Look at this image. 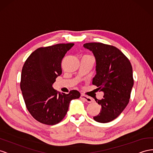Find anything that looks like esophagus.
<instances>
[{"label": "esophagus", "mask_w": 153, "mask_h": 153, "mask_svg": "<svg viewBox=\"0 0 153 153\" xmlns=\"http://www.w3.org/2000/svg\"><path fill=\"white\" fill-rule=\"evenodd\" d=\"M80 98L82 99V100H83L84 101H85L86 102H88V103H91V102H92V101H93L91 98L85 96V95H84V94H81Z\"/></svg>", "instance_id": "obj_1"}]
</instances>
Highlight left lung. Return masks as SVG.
<instances>
[{
    "label": "left lung",
    "mask_w": 153,
    "mask_h": 153,
    "mask_svg": "<svg viewBox=\"0 0 153 153\" xmlns=\"http://www.w3.org/2000/svg\"><path fill=\"white\" fill-rule=\"evenodd\" d=\"M96 59L97 74L93 84L104 95L96 102L102 107L94 117L95 121L107 123L117 118L127 105L134 84L133 68L129 60L116 47L100 42L84 44Z\"/></svg>",
    "instance_id": "8db88e82"
}]
</instances>
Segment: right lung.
<instances>
[{"instance_id":"add662e5","label":"right lung","mask_w":153,"mask_h":153,"mask_svg":"<svg viewBox=\"0 0 153 153\" xmlns=\"http://www.w3.org/2000/svg\"><path fill=\"white\" fill-rule=\"evenodd\" d=\"M73 45L58 44L39 48L23 65L20 89L24 102L31 116L44 124L53 126L62 120L70 102L80 97L76 90L60 94L52 87L62 74V60Z\"/></svg>"}]
</instances>
